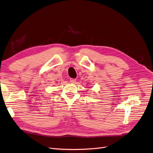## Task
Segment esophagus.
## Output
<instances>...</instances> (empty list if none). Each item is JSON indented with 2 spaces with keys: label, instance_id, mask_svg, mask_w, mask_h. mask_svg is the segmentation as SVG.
<instances>
[{
  "label": "esophagus",
  "instance_id": "34e87169",
  "mask_svg": "<svg viewBox=\"0 0 153 153\" xmlns=\"http://www.w3.org/2000/svg\"><path fill=\"white\" fill-rule=\"evenodd\" d=\"M76 78H70V80H69V81H70V82L72 83V84H75L76 82Z\"/></svg>",
  "mask_w": 153,
  "mask_h": 153
}]
</instances>
